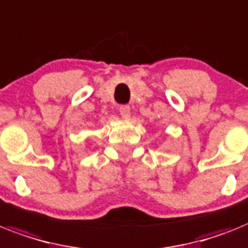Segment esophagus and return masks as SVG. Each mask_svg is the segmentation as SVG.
<instances>
[{"label":"esophagus","instance_id":"obj_1","mask_svg":"<svg viewBox=\"0 0 248 248\" xmlns=\"http://www.w3.org/2000/svg\"><path fill=\"white\" fill-rule=\"evenodd\" d=\"M119 111L123 118H129V115H130V108H129V105H120Z\"/></svg>","mask_w":248,"mask_h":248}]
</instances>
